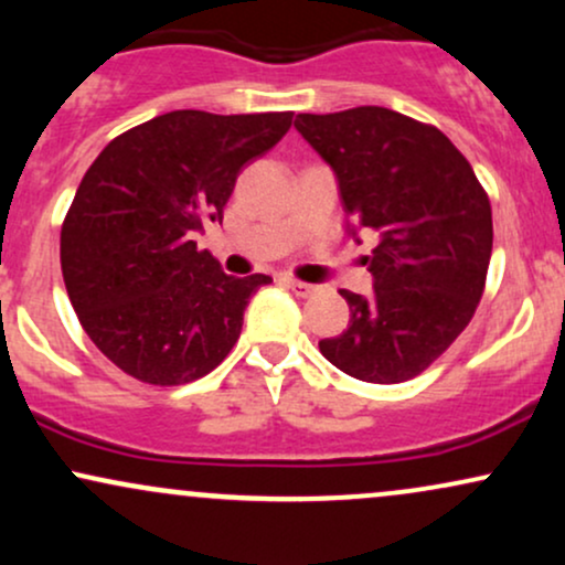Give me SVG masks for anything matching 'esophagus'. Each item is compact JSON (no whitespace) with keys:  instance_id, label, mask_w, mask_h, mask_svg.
<instances>
[{"instance_id":"esophagus-1","label":"esophagus","mask_w":565,"mask_h":565,"mask_svg":"<svg viewBox=\"0 0 565 565\" xmlns=\"http://www.w3.org/2000/svg\"><path fill=\"white\" fill-rule=\"evenodd\" d=\"M287 287L295 291L297 297H310V295H316V291H319L321 287H316V284H305V281H297V278H287Z\"/></svg>"}]
</instances>
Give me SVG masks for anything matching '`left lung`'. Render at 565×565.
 Returning a JSON list of instances; mask_svg holds the SVG:
<instances>
[{"label":"left lung","instance_id":"left-lung-1","mask_svg":"<svg viewBox=\"0 0 565 565\" xmlns=\"http://www.w3.org/2000/svg\"><path fill=\"white\" fill-rule=\"evenodd\" d=\"M332 167L350 233H377L369 297L342 289L350 323L319 342L355 380L395 385L425 372L468 327L491 260V204L470 161L433 125L382 106L297 114Z\"/></svg>","mask_w":565,"mask_h":565}]
</instances>
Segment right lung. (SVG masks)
I'll return each mask as SVG.
<instances>
[{
  "mask_svg": "<svg viewBox=\"0 0 565 565\" xmlns=\"http://www.w3.org/2000/svg\"><path fill=\"white\" fill-rule=\"evenodd\" d=\"M291 127V111H170L127 129L84 172L61 228L68 300L97 350L148 385L210 374L242 334L270 276H228L196 249L223 223L246 161Z\"/></svg>",
  "mask_w": 565,
  "mask_h": 565,
  "instance_id": "obj_1",
  "label": "right lung"
}]
</instances>
